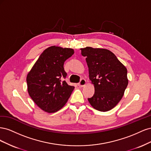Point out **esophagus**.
Instances as JSON below:
<instances>
[{
	"instance_id": "esophagus-1",
	"label": "esophagus",
	"mask_w": 151,
	"mask_h": 151,
	"mask_svg": "<svg viewBox=\"0 0 151 151\" xmlns=\"http://www.w3.org/2000/svg\"><path fill=\"white\" fill-rule=\"evenodd\" d=\"M86 84V81L85 79H81L79 82V83L77 84L79 87H84Z\"/></svg>"
}]
</instances>
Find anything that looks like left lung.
<instances>
[{"label":"left lung","instance_id":"obj_1","mask_svg":"<svg viewBox=\"0 0 151 151\" xmlns=\"http://www.w3.org/2000/svg\"><path fill=\"white\" fill-rule=\"evenodd\" d=\"M81 50L94 87L93 96L88 98L90 104L100 111L111 110L122 99L129 83L127 68L109 50L87 47Z\"/></svg>","mask_w":151,"mask_h":151}]
</instances>
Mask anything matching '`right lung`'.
<instances>
[{
  "instance_id": "obj_1",
  "label": "right lung",
  "mask_w": 151,
  "mask_h": 151,
  "mask_svg": "<svg viewBox=\"0 0 151 151\" xmlns=\"http://www.w3.org/2000/svg\"><path fill=\"white\" fill-rule=\"evenodd\" d=\"M74 53L72 48L50 47L40 55L27 75L29 95L45 112L60 110L74 89L63 81L67 76L63 63Z\"/></svg>"
}]
</instances>
